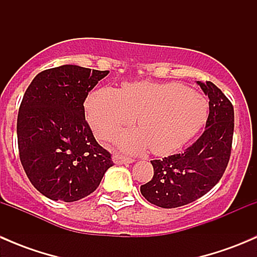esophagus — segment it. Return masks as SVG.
<instances>
[{"label":"esophagus","mask_w":257,"mask_h":257,"mask_svg":"<svg viewBox=\"0 0 257 257\" xmlns=\"http://www.w3.org/2000/svg\"><path fill=\"white\" fill-rule=\"evenodd\" d=\"M113 160H114V163H116V164H129V163L134 162L133 158H126V157H124V155H120V154H114Z\"/></svg>","instance_id":"1"}]
</instances>
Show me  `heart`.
Wrapping results in <instances>:
<instances>
[{"label": "heart", "mask_w": 257, "mask_h": 257, "mask_svg": "<svg viewBox=\"0 0 257 257\" xmlns=\"http://www.w3.org/2000/svg\"><path fill=\"white\" fill-rule=\"evenodd\" d=\"M87 115L99 138L108 139L137 116L139 131H124L114 142L131 153L150 147L165 155L185 144L205 123L206 100L179 83L132 82L118 90L102 88L87 100Z\"/></svg>", "instance_id": "b5f03b06"}]
</instances>
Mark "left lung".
Returning a JSON list of instances; mask_svg holds the SVG:
<instances>
[{"instance_id": "8db88e82", "label": "left lung", "mask_w": 257, "mask_h": 257, "mask_svg": "<svg viewBox=\"0 0 257 257\" xmlns=\"http://www.w3.org/2000/svg\"><path fill=\"white\" fill-rule=\"evenodd\" d=\"M209 97L205 131L180 154L152 160L154 175L141 186L149 203L164 209L186 205L209 193L229 164L234 136V107L212 82H198Z\"/></svg>"}]
</instances>
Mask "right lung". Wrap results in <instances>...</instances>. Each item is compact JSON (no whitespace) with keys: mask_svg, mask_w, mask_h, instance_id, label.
<instances>
[{"mask_svg":"<svg viewBox=\"0 0 257 257\" xmlns=\"http://www.w3.org/2000/svg\"><path fill=\"white\" fill-rule=\"evenodd\" d=\"M108 71L66 66L31 82L17 116L20 160L32 185L51 200H80L113 165L85 120L84 100Z\"/></svg>","mask_w":257,"mask_h":257,"instance_id":"1","label":"right lung"}]
</instances>
